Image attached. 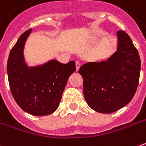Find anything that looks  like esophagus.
<instances>
[{
  "instance_id": "obj_1",
  "label": "esophagus",
  "mask_w": 146,
  "mask_h": 146,
  "mask_svg": "<svg viewBox=\"0 0 146 146\" xmlns=\"http://www.w3.org/2000/svg\"><path fill=\"white\" fill-rule=\"evenodd\" d=\"M76 71H78V70L80 69V62H76Z\"/></svg>"
}]
</instances>
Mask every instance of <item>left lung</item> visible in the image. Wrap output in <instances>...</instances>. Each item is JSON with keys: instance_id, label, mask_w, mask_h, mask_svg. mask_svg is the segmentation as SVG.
Instances as JSON below:
<instances>
[{"instance_id": "8db88e82", "label": "left lung", "mask_w": 146, "mask_h": 146, "mask_svg": "<svg viewBox=\"0 0 146 146\" xmlns=\"http://www.w3.org/2000/svg\"><path fill=\"white\" fill-rule=\"evenodd\" d=\"M115 51L106 61L80 66L84 96L92 110L110 114L125 107L137 90L141 60L137 49L125 31H117Z\"/></svg>"}]
</instances>
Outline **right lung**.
Masks as SVG:
<instances>
[{
	"label": "right lung",
	"mask_w": 146,
	"mask_h": 146,
	"mask_svg": "<svg viewBox=\"0 0 146 146\" xmlns=\"http://www.w3.org/2000/svg\"><path fill=\"white\" fill-rule=\"evenodd\" d=\"M28 30L20 35L9 54L7 73L14 100L23 111L32 115H50L58 108L63 91L70 76L76 70V64H67L56 59L42 65L28 66L23 50Z\"/></svg>",
	"instance_id": "add662e5"
}]
</instances>
